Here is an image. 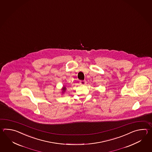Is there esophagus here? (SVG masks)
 Wrapping results in <instances>:
<instances>
[{
  "instance_id": "1",
  "label": "esophagus",
  "mask_w": 152,
  "mask_h": 152,
  "mask_svg": "<svg viewBox=\"0 0 152 152\" xmlns=\"http://www.w3.org/2000/svg\"><path fill=\"white\" fill-rule=\"evenodd\" d=\"M80 84L82 85H86V80H81L80 81Z\"/></svg>"
}]
</instances>
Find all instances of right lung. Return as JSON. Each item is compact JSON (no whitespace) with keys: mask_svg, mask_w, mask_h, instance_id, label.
<instances>
[{"mask_svg":"<svg viewBox=\"0 0 152 152\" xmlns=\"http://www.w3.org/2000/svg\"><path fill=\"white\" fill-rule=\"evenodd\" d=\"M66 90V86H64L61 88L62 94H64Z\"/></svg>","mask_w":152,"mask_h":152,"instance_id":"add662e5","label":"right lung"}]
</instances>
